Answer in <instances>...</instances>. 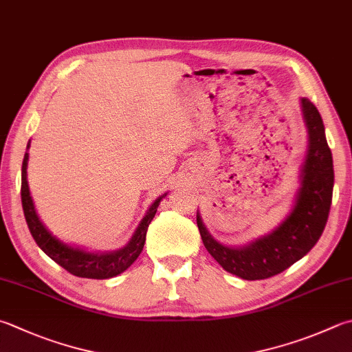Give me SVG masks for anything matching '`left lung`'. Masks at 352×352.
Segmentation results:
<instances>
[{
	"label": "left lung",
	"instance_id": "1",
	"mask_svg": "<svg viewBox=\"0 0 352 352\" xmlns=\"http://www.w3.org/2000/svg\"><path fill=\"white\" fill-rule=\"evenodd\" d=\"M308 147L300 168V187L288 216L262 237L242 247L216 241L197 211L196 221L202 242L221 267L245 280L268 279L282 273L309 253L328 221L334 187L333 155L328 147L322 116L308 98H300Z\"/></svg>",
	"mask_w": 352,
	"mask_h": 352
}]
</instances>
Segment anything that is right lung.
I'll return each mask as SVG.
<instances>
[{"instance_id":"1","label":"right lung","mask_w":352,"mask_h":352,"mask_svg":"<svg viewBox=\"0 0 352 352\" xmlns=\"http://www.w3.org/2000/svg\"><path fill=\"white\" fill-rule=\"evenodd\" d=\"M29 147L30 141L28 144V150ZM28 162L29 153L25 151L21 168V202L25 222H28V227L38 247L41 248L52 261L61 265L64 270H67L73 276L85 277V279H110V277H115L124 273V271L136 261L139 254H141L145 243V236H147L148 225L153 221L159 204H161L162 197L167 196V193L159 196L156 201L150 205L147 213L142 217V221L139 222L133 236H131L125 247L115 251H87L84 248L73 247V245L59 241V239L45 227L41 219H39L35 204H33V199L30 196V188L28 182Z\"/></svg>"}]
</instances>
